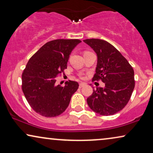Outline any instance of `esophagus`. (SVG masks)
I'll return each instance as SVG.
<instances>
[{
  "mask_svg": "<svg viewBox=\"0 0 153 153\" xmlns=\"http://www.w3.org/2000/svg\"><path fill=\"white\" fill-rule=\"evenodd\" d=\"M84 85H85V83H79V88H81L84 86Z\"/></svg>",
  "mask_w": 153,
  "mask_h": 153,
  "instance_id": "34e87169",
  "label": "esophagus"
}]
</instances>
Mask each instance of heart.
Returning a JSON list of instances; mask_svg holds the SVG:
<instances>
[{"label": "heart", "instance_id": "b5f03b06", "mask_svg": "<svg viewBox=\"0 0 153 153\" xmlns=\"http://www.w3.org/2000/svg\"><path fill=\"white\" fill-rule=\"evenodd\" d=\"M86 52H88V51H85V52H84V53H86Z\"/></svg>", "mask_w": 153, "mask_h": 153}]
</instances>
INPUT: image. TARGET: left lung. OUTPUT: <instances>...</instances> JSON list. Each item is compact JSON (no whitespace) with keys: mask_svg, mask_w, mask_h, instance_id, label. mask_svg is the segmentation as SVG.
<instances>
[{"mask_svg":"<svg viewBox=\"0 0 153 153\" xmlns=\"http://www.w3.org/2000/svg\"><path fill=\"white\" fill-rule=\"evenodd\" d=\"M97 56L93 81L101 80L105 87L96 88L87 98L89 107L102 116H111L127 105L134 88V72L126 58L112 45L100 39L83 40Z\"/></svg>","mask_w":153,"mask_h":153,"instance_id":"obj_1","label":"left lung"}]
</instances>
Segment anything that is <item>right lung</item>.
<instances>
[{
  "label": "right lung",
  "mask_w": 153,
  "mask_h": 153,
  "mask_svg": "<svg viewBox=\"0 0 153 153\" xmlns=\"http://www.w3.org/2000/svg\"><path fill=\"white\" fill-rule=\"evenodd\" d=\"M79 39H55L44 45L30 59L22 74V91L30 107L51 118L62 114L77 91L79 83L69 81L56 85V77L64 72L70 54Z\"/></svg>",
  "instance_id": "obj_1"
}]
</instances>
